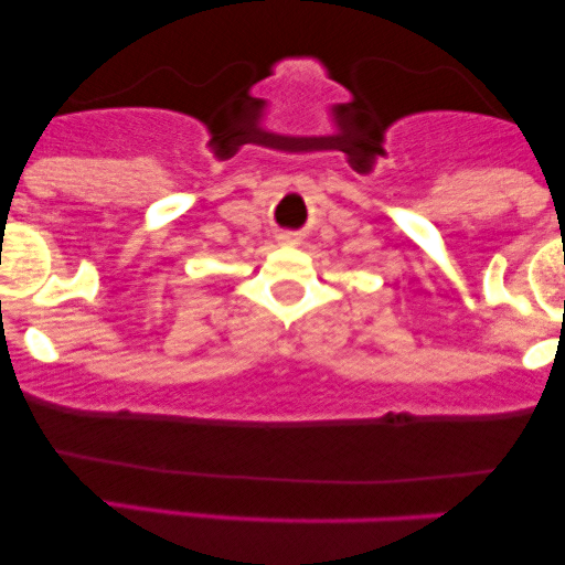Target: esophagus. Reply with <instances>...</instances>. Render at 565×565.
<instances>
[{
    "label": "esophagus",
    "instance_id": "esophagus-1",
    "mask_svg": "<svg viewBox=\"0 0 565 565\" xmlns=\"http://www.w3.org/2000/svg\"><path fill=\"white\" fill-rule=\"evenodd\" d=\"M278 242H281L284 246H295V244H300V238H297V233H281V236H278Z\"/></svg>",
    "mask_w": 565,
    "mask_h": 565
}]
</instances>
